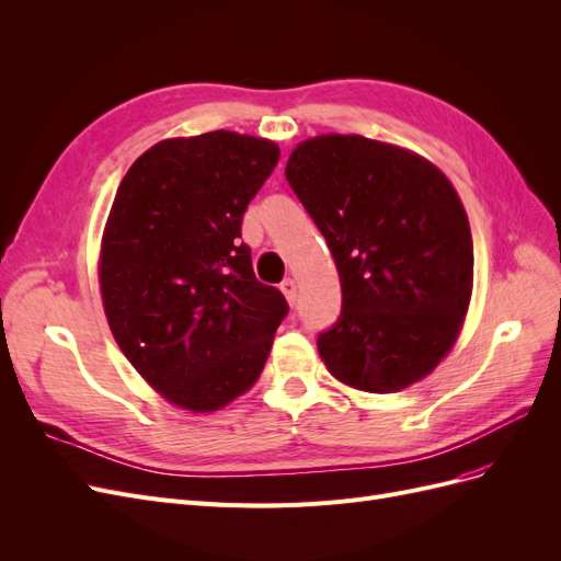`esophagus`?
I'll return each mask as SVG.
<instances>
[{"label": "esophagus", "mask_w": 561, "mask_h": 561, "mask_svg": "<svg viewBox=\"0 0 561 561\" xmlns=\"http://www.w3.org/2000/svg\"><path fill=\"white\" fill-rule=\"evenodd\" d=\"M280 290H283V295H285V299L290 301V307H295L297 304V283H295V278H283V283H280Z\"/></svg>", "instance_id": "esophagus-1"}]
</instances>
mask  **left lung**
<instances>
[{
    "instance_id": "8db88e82",
    "label": "left lung",
    "mask_w": 561,
    "mask_h": 561,
    "mask_svg": "<svg viewBox=\"0 0 561 561\" xmlns=\"http://www.w3.org/2000/svg\"><path fill=\"white\" fill-rule=\"evenodd\" d=\"M285 178L325 236L342 313L318 334L332 377L393 393L454 346L472 293L461 198L433 163L360 135L301 142Z\"/></svg>"
}]
</instances>
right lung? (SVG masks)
Segmentation results:
<instances>
[{"label": "right lung", "mask_w": 561, "mask_h": 561, "mask_svg": "<svg viewBox=\"0 0 561 561\" xmlns=\"http://www.w3.org/2000/svg\"><path fill=\"white\" fill-rule=\"evenodd\" d=\"M278 159L274 142L215 130L154 145L118 184L100 252L105 313L130 365L184 410L248 390L290 311L241 241Z\"/></svg>", "instance_id": "add662e5"}]
</instances>
